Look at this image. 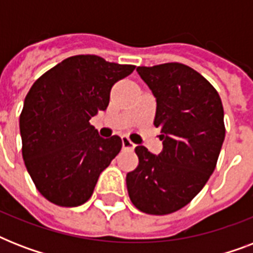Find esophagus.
Instances as JSON below:
<instances>
[{"label":"esophagus","instance_id":"obj_1","mask_svg":"<svg viewBox=\"0 0 253 253\" xmlns=\"http://www.w3.org/2000/svg\"><path fill=\"white\" fill-rule=\"evenodd\" d=\"M122 146L125 150H134L135 144L127 136H122Z\"/></svg>","mask_w":253,"mask_h":253}]
</instances>
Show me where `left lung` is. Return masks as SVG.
<instances>
[{
    "mask_svg": "<svg viewBox=\"0 0 253 253\" xmlns=\"http://www.w3.org/2000/svg\"><path fill=\"white\" fill-rule=\"evenodd\" d=\"M156 98L155 127L162 128L159 156L138 146V167L126 176L131 202L140 211L166 215L202 190L223 144V105L215 87L181 63L138 67Z\"/></svg>",
    "mask_w": 253,
    "mask_h": 253,
    "instance_id": "8db88e82",
    "label": "left lung"
}]
</instances>
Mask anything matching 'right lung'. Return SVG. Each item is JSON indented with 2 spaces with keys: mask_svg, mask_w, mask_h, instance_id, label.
Segmentation results:
<instances>
[{
  "mask_svg": "<svg viewBox=\"0 0 253 253\" xmlns=\"http://www.w3.org/2000/svg\"><path fill=\"white\" fill-rule=\"evenodd\" d=\"M134 69L95 55H76L34 83L19 117L22 156L45 200L75 208L90 198L122 139L101 138L89 121L106 110L113 85Z\"/></svg>",
  "mask_w": 253,
  "mask_h": 253,
  "instance_id": "1",
  "label": "right lung"
}]
</instances>
